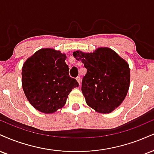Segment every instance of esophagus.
Here are the masks:
<instances>
[{"label": "esophagus", "instance_id": "esophagus-1", "mask_svg": "<svg viewBox=\"0 0 154 154\" xmlns=\"http://www.w3.org/2000/svg\"><path fill=\"white\" fill-rule=\"evenodd\" d=\"M76 79H77V82H78L79 84L80 85V82H81V78H80V77H77V78H76Z\"/></svg>", "mask_w": 154, "mask_h": 154}]
</instances>
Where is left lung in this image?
I'll list each match as a JSON object with an SVG mask.
<instances>
[{
	"label": "left lung",
	"instance_id": "left-lung-1",
	"mask_svg": "<svg viewBox=\"0 0 154 154\" xmlns=\"http://www.w3.org/2000/svg\"><path fill=\"white\" fill-rule=\"evenodd\" d=\"M87 69L82 82L86 103L100 113H110L124 100L130 86L128 64L108 47L98 48L93 53L73 52Z\"/></svg>",
	"mask_w": 154,
	"mask_h": 154
}]
</instances>
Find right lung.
I'll return each instance as SVG.
<instances>
[{"label": "right lung", "mask_w": 154, "mask_h": 154, "mask_svg": "<svg viewBox=\"0 0 154 154\" xmlns=\"http://www.w3.org/2000/svg\"><path fill=\"white\" fill-rule=\"evenodd\" d=\"M66 54L42 49L22 67V88L30 104L44 113H53L65 105L72 89L79 86L69 75Z\"/></svg>", "instance_id": "1"}]
</instances>
